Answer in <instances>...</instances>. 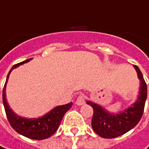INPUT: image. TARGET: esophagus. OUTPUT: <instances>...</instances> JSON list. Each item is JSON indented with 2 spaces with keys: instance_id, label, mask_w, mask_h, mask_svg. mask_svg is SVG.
<instances>
[{
  "instance_id": "obj_1",
  "label": "esophagus",
  "mask_w": 149,
  "mask_h": 149,
  "mask_svg": "<svg viewBox=\"0 0 149 149\" xmlns=\"http://www.w3.org/2000/svg\"><path fill=\"white\" fill-rule=\"evenodd\" d=\"M85 103V96L84 94H80L77 98V100H76V104L77 105H83Z\"/></svg>"
}]
</instances>
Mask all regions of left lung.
<instances>
[{
  "mask_svg": "<svg viewBox=\"0 0 149 149\" xmlns=\"http://www.w3.org/2000/svg\"><path fill=\"white\" fill-rule=\"evenodd\" d=\"M134 68L137 72L141 84L139 96L132 107L119 114H115L109 113L95 103L87 101V104L93 109V129L98 135L104 138H114L125 134L135 127L143 116L148 93L147 84L138 66L134 65Z\"/></svg>",
  "mask_w": 149,
  "mask_h": 149,
  "instance_id": "obj_1",
  "label": "left lung"
}]
</instances>
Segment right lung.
<instances>
[{
	"label": "right lung",
	"instance_id": "1",
	"mask_svg": "<svg viewBox=\"0 0 149 149\" xmlns=\"http://www.w3.org/2000/svg\"><path fill=\"white\" fill-rule=\"evenodd\" d=\"M30 60H32V58L28 59L20 63H17L12 67V69L10 70L9 73L7 75L6 81L3 88L2 100H3L5 111H6V117L8 119V121L17 132L31 139L43 140L51 136L56 132L64 115L72 106V103L57 106L52 110H50L46 115H45L44 116L38 119L22 118L21 116H17V114H15L12 109H10V106L6 102V84L7 83L9 75L13 69L26 62H29Z\"/></svg>",
	"mask_w": 149,
	"mask_h": 149
}]
</instances>
